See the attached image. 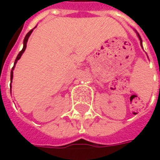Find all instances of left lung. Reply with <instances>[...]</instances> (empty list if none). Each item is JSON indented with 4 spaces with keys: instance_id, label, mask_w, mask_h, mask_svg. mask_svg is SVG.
Masks as SVG:
<instances>
[{
    "instance_id": "left-lung-1",
    "label": "left lung",
    "mask_w": 160,
    "mask_h": 160,
    "mask_svg": "<svg viewBox=\"0 0 160 160\" xmlns=\"http://www.w3.org/2000/svg\"><path fill=\"white\" fill-rule=\"evenodd\" d=\"M136 33H137V32H136ZM137 36H138V38H139V39H140V41H141V45L142 46V40H141V37H140V35H139L138 33H137Z\"/></svg>"
}]
</instances>
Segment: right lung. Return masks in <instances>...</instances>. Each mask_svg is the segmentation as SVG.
<instances>
[{
    "label": "right lung",
    "instance_id": "obj_1",
    "mask_svg": "<svg viewBox=\"0 0 160 160\" xmlns=\"http://www.w3.org/2000/svg\"><path fill=\"white\" fill-rule=\"evenodd\" d=\"M32 31H33V29H32V30H31V31H30L29 32H28V33H27V34H26V36L25 37V39H24V46H23L22 50H21V51H20V52L19 53V55H18V56H17V57H16L15 62H14V65H13V67H12V70H11V82H12V77H13V74H12V73H13V72H12V71H13V69H14V67H15V64H16V63H17V62H18V60H19V58L21 57V56H22V54H23V53H24V51L26 50V43H27V41H28V38H29L30 35H31V34H32Z\"/></svg>",
    "mask_w": 160,
    "mask_h": 160
}]
</instances>
